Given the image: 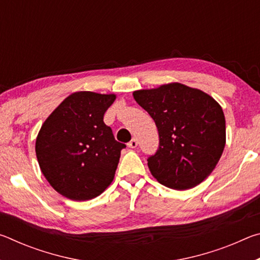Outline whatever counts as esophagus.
I'll use <instances>...</instances> for the list:
<instances>
[{"mask_svg": "<svg viewBox=\"0 0 260 260\" xmlns=\"http://www.w3.org/2000/svg\"><path fill=\"white\" fill-rule=\"evenodd\" d=\"M127 147L128 148H136L138 147V140L132 139L128 143H127Z\"/></svg>", "mask_w": 260, "mask_h": 260, "instance_id": "obj_1", "label": "esophagus"}]
</instances>
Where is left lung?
<instances>
[{
    "label": "left lung",
    "mask_w": 260,
    "mask_h": 260,
    "mask_svg": "<svg viewBox=\"0 0 260 260\" xmlns=\"http://www.w3.org/2000/svg\"><path fill=\"white\" fill-rule=\"evenodd\" d=\"M150 114L159 148L148 158L157 181L175 190L196 187L217 166L226 144V120L220 104L197 88L171 82L133 93Z\"/></svg>",
    "instance_id": "left-lung-1"
}]
</instances>
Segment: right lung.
Segmentation results:
<instances>
[{"instance_id":"obj_1","label":"right lung","mask_w":260,"mask_h":260,"mask_svg":"<svg viewBox=\"0 0 260 260\" xmlns=\"http://www.w3.org/2000/svg\"><path fill=\"white\" fill-rule=\"evenodd\" d=\"M114 100V94L76 91L41 126L35 142L39 165L50 186L67 199H95L112 182L126 147L103 121Z\"/></svg>"}]
</instances>
